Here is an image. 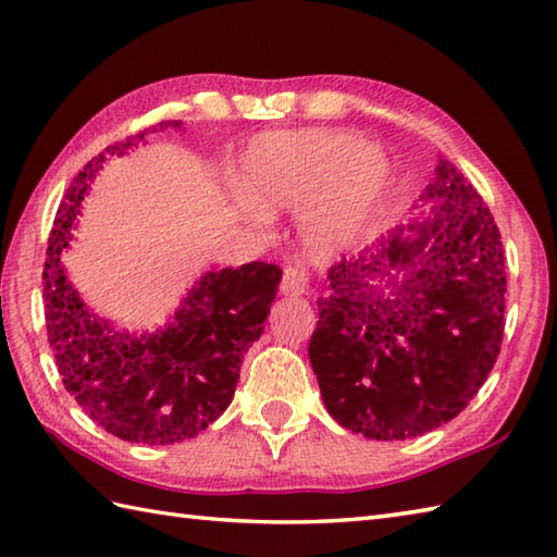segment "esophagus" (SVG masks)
Segmentation results:
<instances>
[{"mask_svg":"<svg viewBox=\"0 0 557 557\" xmlns=\"http://www.w3.org/2000/svg\"><path fill=\"white\" fill-rule=\"evenodd\" d=\"M309 270L301 268V265H289L285 268V275H282V294H287V297H301L309 289Z\"/></svg>","mask_w":557,"mask_h":557,"instance_id":"obj_1","label":"esophagus"}]
</instances>
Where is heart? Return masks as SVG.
Instances as JSON below:
<instances>
[{
  "instance_id": "b5f03b06",
  "label": "heart",
  "mask_w": 557,
  "mask_h": 557,
  "mask_svg": "<svg viewBox=\"0 0 557 557\" xmlns=\"http://www.w3.org/2000/svg\"><path fill=\"white\" fill-rule=\"evenodd\" d=\"M246 188L268 210H306L304 244L318 258L361 239L389 186V164L351 134H270L246 158Z\"/></svg>"
}]
</instances>
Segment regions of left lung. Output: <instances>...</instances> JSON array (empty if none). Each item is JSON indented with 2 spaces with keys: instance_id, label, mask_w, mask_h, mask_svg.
<instances>
[{
  "instance_id": "obj_1",
  "label": "left lung",
  "mask_w": 557,
  "mask_h": 557,
  "mask_svg": "<svg viewBox=\"0 0 557 557\" xmlns=\"http://www.w3.org/2000/svg\"><path fill=\"white\" fill-rule=\"evenodd\" d=\"M421 200H441L431 220L342 258L318 299L309 357L323 401L335 421L373 441L453 421L503 345L507 272L488 206L441 156Z\"/></svg>"
}]
</instances>
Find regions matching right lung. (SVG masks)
Listing matches in <instances>:
<instances>
[{
  "instance_id": "1",
  "label": "right lung",
  "mask_w": 557,
  "mask_h": 557,
  "mask_svg": "<svg viewBox=\"0 0 557 557\" xmlns=\"http://www.w3.org/2000/svg\"><path fill=\"white\" fill-rule=\"evenodd\" d=\"M168 126L180 128L182 122H160L104 152H124ZM104 152L74 176L47 242L42 270L47 339L64 387L104 431L128 443H180L206 431L230 407L244 354L263 333L282 270L253 260L242 268L208 272L172 325L148 337L114 333L88 313L59 263L83 194L102 168Z\"/></svg>"
}]
</instances>
